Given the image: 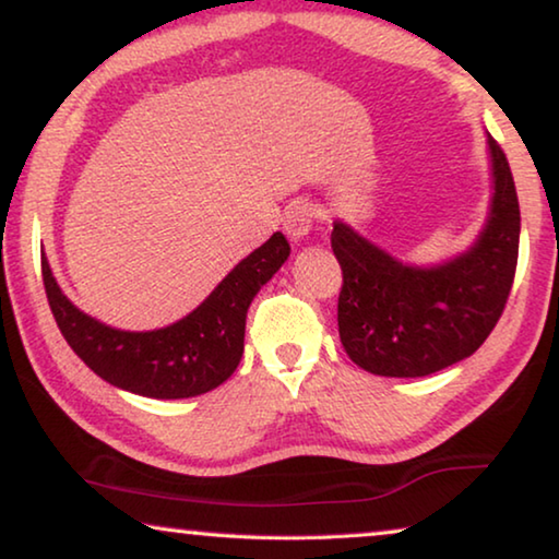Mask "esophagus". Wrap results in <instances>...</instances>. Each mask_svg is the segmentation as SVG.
<instances>
[{
  "mask_svg": "<svg viewBox=\"0 0 559 559\" xmlns=\"http://www.w3.org/2000/svg\"><path fill=\"white\" fill-rule=\"evenodd\" d=\"M317 207L307 200H295L287 207L285 214V235L292 239V242H302V239L309 235L314 219H317Z\"/></svg>",
  "mask_w": 559,
  "mask_h": 559,
  "instance_id": "1",
  "label": "esophagus"
}]
</instances>
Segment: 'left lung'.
I'll return each mask as SVG.
<instances>
[{
  "instance_id": "left-lung-1",
  "label": "left lung",
  "mask_w": 559,
  "mask_h": 559,
  "mask_svg": "<svg viewBox=\"0 0 559 559\" xmlns=\"http://www.w3.org/2000/svg\"><path fill=\"white\" fill-rule=\"evenodd\" d=\"M495 194L479 239L440 267H409L334 222L342 267L337 324L349 359L380 377H425L475 355L508 305L520 250V202L492 136Z\"/></svg>"
}]
</instances>
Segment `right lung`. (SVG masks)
<instances>
[{
    "label": "right lung",
    "mask_w": 559,
    "mask_h": 559,
    "mask_svg": "<svg viewBox=\"0 0 559 559\" xmlns=\"http://www.w3.org/2000/svg\"><path fill=\"white\" fill-rule=\"evenodd\" d=\"M287 257V237L274 231L194 312L154 332L115 330L80 312L62 295L45 254L41 280L59 332L94 374L142 397L182 400L219 388L235 372L245 352L247 309Z\"/></svg>",
    "instance_id": "add662e5"
}]
</instances>
